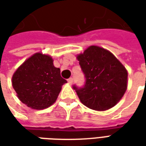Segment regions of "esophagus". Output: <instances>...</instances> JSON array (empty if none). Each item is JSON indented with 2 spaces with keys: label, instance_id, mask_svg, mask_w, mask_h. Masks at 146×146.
<instances>
[{
  "label": "esophagus",
  "instance_id": "34e87169",
  "mask_svg": "<svg viewBox=\"0 0 146 146\" xmlns=\"http://www.w3.org/2000/svg\"><path fill=\"white\" fill-rule=\"evenodd\" d=\"M67 81H68V83H69L70 84H72L73 82V79L72 77H70V78H69V79L67 80Z\"/></svg>",
  "mask_w": 146,
  "mask_h": 146
}]
</instances>
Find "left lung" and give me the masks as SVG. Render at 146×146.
Segmentation results:
<instances>
[{
    "label": "left lung",
    "mask_w": 146,
    "mask_h": 146,
    "mask_svg": "<svg viewBox=\"0 0 146 146\" xmlns=\"http://www.w3.org/2000/svg\"><path fill=\"white\" fill-rule=\"evenodd\" d=\"M85 77L83 87L73 85L80 100L92 110L104 111L121 99L127 85V72L111 52L91 46L77 56Z\"/></svg>",
    "instance_id": "1"
}]
</instances>
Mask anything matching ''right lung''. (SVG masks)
<instances>
[{
	"label": "right lung",
	"instance_id": "right-lung-1",
	"mask_svg": "<svg viewBox=\"0 0 146 146\" xmlns=\"http://www.w3.org/2000/svg\"><path fill=\"white\" fill-rule=\"evenodd\" d=\"M67 81L50 56L36 53L19 67L12 76L18 98L28 107L43 110L56 101L62 86Z\"/></svg>",
	"mask_w": 146,
	"mask_h": 146
}]
</instances>
